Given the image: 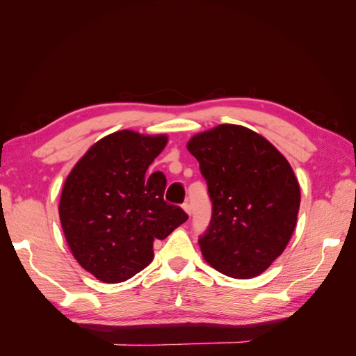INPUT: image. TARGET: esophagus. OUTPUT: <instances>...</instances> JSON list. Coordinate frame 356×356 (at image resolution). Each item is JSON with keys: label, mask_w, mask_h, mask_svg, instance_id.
I'll return each instance as SVG.
<instances>
[{"label": "esophagus", "mask_w": 356, "mask_h": 356, "mask_svg": "<svg viewBox=\"0 0 356 356\" xmlns=\"http://www.w3.org/2000/svg\"><path fill=\"white\" fill-rule=\"evenodd\" d=\"M182 208H184V211H185V213H186L188 216H190V214H191V205H190V203H188V202H185V203H184V205H182Z\"/></svg>", "instance_id": "esophagus-1"}]
</instances>
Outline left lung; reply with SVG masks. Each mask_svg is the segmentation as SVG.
I'll use <instances>...</instances> for the list:
<instances>
[{
  "instance_id": "1",
  "label": "left lung",
  "mask_w": 356,
  "mask_h": 356,
  "mask_svg": "<svg viewBox=\"0 0 356 356\" xmlns=\"http://www.w3.org/2000/svg\"><path fill=\"white\" fill-rule=\"evenodd\" d=\"M213 202L203 259L232 278L266 270L289 243L300 209V185L286 157L252 130L222 124L193 136Z\"/></svg>"
}]
</instances>
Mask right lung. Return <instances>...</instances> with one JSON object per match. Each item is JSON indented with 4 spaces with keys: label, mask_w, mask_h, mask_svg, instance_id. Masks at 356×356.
<instances>
[{
    "label": "right lung",
    "mask_w": 356,
    "mask_h": 356,
    "mask_svg": "<svg viewBox=\"0 0 356 356\" xmlns=\"http://www.w3.org/2000/svg\"><path fill=\"white\" fill-rule=\"evenodd\" d=\"M168 138L122 130L105 136L73 166L63 186L59 218L74 259L104 283L147 268L154 240L186 222L163 200V172L148 174Z\"/></svg>",
    "instance_id": "add662e5"
}]
</instances>
